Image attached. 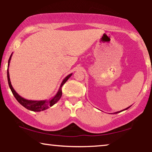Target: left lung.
I'll return each instance as SVG.
<instances>
[{
  "label": "left lung",
  "mask_w": 152,
  "mask_h": 152,
  "mask_svg": "<svg viewBox=\"0 0 152 152\" xmlns=\"http://www.w3.org/2000/svg\"><path fill=\"white\" fill-rule=\"evenodd\" d=\"M130 107H131V106H129V107H128V108H125V109H124V110H121V111H118V112H116V113H114V114H116V113H118L119 112H122V111H123V110H127V109H128V108H130Z\"/></svg>",
  "instance_id": "8db88e82"
}]
</instances>
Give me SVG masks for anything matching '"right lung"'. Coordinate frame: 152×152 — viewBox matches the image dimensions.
<instances>
[{
    "instance_id": "obj_1",
    "label": "right lung",
    "mask_w": 152,
    "mask_h": 152,
    "mask_svg": "<svg viewBox=\"0 0 152 152\" xmlns=\"http://www.w3.org/2000/svg\"><path fill=\"white\" fill-rule=\"evenodd\" d=\"M12 56V53L11 54L10 57L9 58V60H8V67H9L10 60H11ZM7 80H8V84H9L10 88L12 92L16 99L18 101V102L20 104L22 105L23 107H25L26 108H27L28 110L34 111V112H40V111L45 110L46 109H48L49 107L53 106L54 104H56L58 101L60 100V99L61 98L62 92V87L63 85L65 83L69 78L71 76H72V74H69L68 76H66L65 78H64L63 80H62L61 84H60L59 90H58V92L56 93V94L53 97H52L51 99L48 100H41V101H32V100H28L26 99L23 98L20 96L19 94H18V93L15 90V89L13 88L11 84V81H10V74H9V69H7Z\"/></svg>"
}]
</instances>
